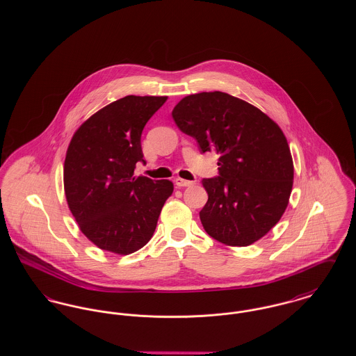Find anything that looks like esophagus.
Wrapping results in <instances>:
<instances>
[{"label": "esophagus", "mask_w": 356, "mask_h": 356, "mask_svg": "<svg viewBox=\"0 0 356 356\" xmlns=\"http://www.w3.org/2000/svg\"><path fill=\"white\" fill-rule=\"evenodd\" d=\"M175 184L179 186V188H184V186H193L195 181H189V180H184V179H181V177H177V179L175 180Z\"/></svg>", "instance_id": "1"}]
</instances>
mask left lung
Listing matches in <instances>:
<instances>
[{
    "mask_svg": "<svg viewBox=\"0 0 356 356\" xmlns=\"http://www.w3.org/2000/svg\"><path fill=\"white\" fill-rule=\"evenodd\" d=\"M172 118L202 152L219 156V176L203 180L205 232L232 247L267 235L283 216L293 184L292 156L279 125L254 105L218 90L186 96Z\"/></svg>",
    "mask_w": 356,
    "mask_h": 356,
    "instance_id": "left-lung-1",
    "label": "left lung"
}]
</instances>
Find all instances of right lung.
<instances>
[{
  "label": "right lung",
  "mask_w": 356,
  "mask_h": 356,
  "mask_svg": "<svg viewBox=\"0 0 356 356\" xmlns=\"http://www.w3.org/2000/svg\"><path fill=\"white\" fill-rule=\"evenodd\" d=\"M165 96H127L104 106L74 132L64 164L69 209L95 245L134 254L152 237L163 205L173 192L170 180L136 177L145 163L141 134Z\"/></svg>",
  "instance_id": "add662e5"
}]
</instances>
